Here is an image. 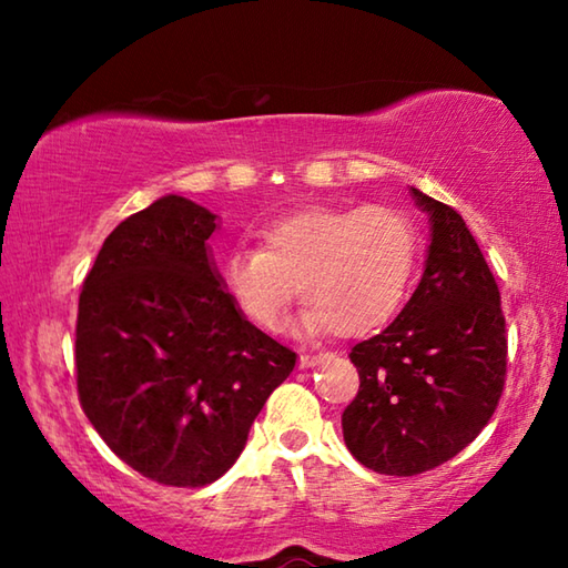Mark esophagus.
Instances as JSON below:
<instances>
[{
	"mask_svg": "<svg viewBox=\"0 0 568 568\" xmlns=\"http://www.w3.org/2000/svg\"><path fill=\"white\" fill-rule=\"evenodd\" d=\"M325 358H328V353H305L297 363H301V368H311V365H318Z\"/></svg>",
	"mask_w": 568,
	"mask_h": 568,
	"instance_id": "34e87169",
	"label": "esophagus"
}]
</instances>
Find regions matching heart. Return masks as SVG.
Masks as SVG:
<instances>
[{
	"label": "heart",
	"instance_id": "heart-1",
	"mask_svg": "<svg viewBox=\"0 0 568 568\" xmlns=\"http://www.w3.org/2000/svg\"><path fill=\"white\" fill-rule=\"evenodd\" d=\"M261 247L227 253L223 277L243 318L275 331L301 293L307 333L361 338L400 311L418 271L420 235L393 205H305L257 230Z\"/></svg>",
	"mask_w": 568,
	"mask_h": 568
}]
</instances>
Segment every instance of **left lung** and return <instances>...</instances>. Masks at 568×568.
<instances>
[{"label":"left lung","instance_id":"1","mask_svg":"<svg viewBox=\"0 0 568 568\" xmlns=\"http://www.w3.org/2000/svg\"><path fill=\"white\" fill-rule=\"evenodd\" d=\"M410 192L430 215L426 271L398 318L353 345L361 386L343 410L345 446L386 476H416L464 450L506 381V318L484 253L454 207Z\"/></svg>","mask_w":568,"mask_h":568}]
</instances>
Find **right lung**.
Wrapping results in <instances>:
<instances>
[{"label":"right lung","instance_id":"right-lung-1","mask_svg":"<svg viewBox=\"0 0 568 568\" xmlns=\"http://www.w3.org/2000/svg\"><path fill=\"white\" fill-rule=\"evenodd\" d=\"M215 215L165 195L112 230L84 277L77 393L114 454L162 486L217 480L295 353L243 318L210 261Z\"/></svg>","mask_w":568,"mask_h":568}]
</instances>
